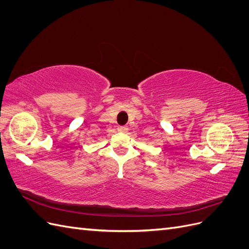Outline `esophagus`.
I'll return each mask as SVG.
<instances>
[{
	"mask_svg": "<svg viewBox=\"0 0 249 249\" xmlns=\"http://www.w3.org/2000/svg\"><path fill=\"white\" fill-rule=\"evenodd\" d=\"M117 130L119 133H126L127 130H129V127L125 126V125H122V126H118Z\"/></svg>",
	"mask_w": 249,
	"mask_h": 249,
	"instance_id": "obj_1",
	"label": "esophagus"
}]
</instances>
